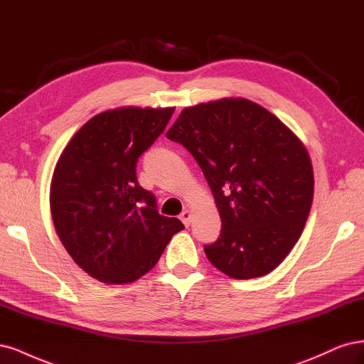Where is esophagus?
Instances as JSON below:
<instances>
[{"label": "esophagus", "instance_id": "esophagus-1", "mask_svg": "<svg viewBox=\"0 0 364 364\" xmlns=\"http://www.w3.org/2000/svg\"><path fill=\"white\" fill-rule=\"evenodd\" d=\"M180 219H181V222H183L186 227H189L191 225V219H192V212H191V210H187V208L183 210L181 215H180Z\"/></svg>", "mask_w": 364, "mask_h": 364}]
</instances>
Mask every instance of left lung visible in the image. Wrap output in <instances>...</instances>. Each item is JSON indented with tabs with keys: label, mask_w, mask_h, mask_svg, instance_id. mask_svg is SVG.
Listing matches in <instances>:
<instances>
[{
	"label": "left lung",
	"mask_w": 364,
	"mask_h": 364,
	"mask_svg": "<svg viewBox=\"0 0 364 364\" xmlns=\"http://www.w3.org/2000/svg\"><path fill=\"white\" fill-rule=\"evenodd\" d=\"M166 137L203 169L222 220L208 262L234 279L263 277L301 237L314 191L301 139L260 104L220 98L186 107Z\"/></svg>",
	"instance_id": "left-lung-1"
}]
</instances>
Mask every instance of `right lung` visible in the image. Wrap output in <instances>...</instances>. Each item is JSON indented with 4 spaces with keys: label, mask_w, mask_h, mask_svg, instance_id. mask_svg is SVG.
I'll list each match as a JSON object with an SVG mask.
<instances>
[{
    "label": "right lung",
    "mask_w": 364,
    "mask_h": 364,
    "mask_svg": "<svg viewBox=\"0 0 364 364\" xmlns=\"http://www.w3.org/2000/svg\"><path fill=\"white\" fill-rule=\"evenodd\" d=\"M175 107H118L98 113L57 160L50 207L58 239L86 274L127 284L159 262L177 218L161 216L136 178L137 159L165 132Z\"/></svg>",
    "instance_id": "right-lung-1"
}]
</instances>
